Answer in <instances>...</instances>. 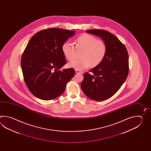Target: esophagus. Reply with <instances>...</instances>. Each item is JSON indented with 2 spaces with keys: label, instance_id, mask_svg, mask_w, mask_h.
<instances>
[{
  "label": "esophagus",
  "instance_id": "34e87169",
  "mask_svg": "<svg viewBox=\"0 0 151 151\" xmlns=\"http://www.w3.org/2000/svg\"><path fill=\"white\" fill-rule=\"evenodd\" d=\"M75 72H76V73H77V74H81V73H83V72L79 71V70H76Z\"/></svg>",
  "mask_w": 151,
  "mask_h": 151
}]
</instances>
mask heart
Masks as SVG:
<instances>
[{
    "label": "heart",
    "mask_w": 151,
    "mask_h": 151,
    "mask_svg": "<svg viewBox=\"0 0 151 151\" xmlns=\"http://www.w3.org/2000/svg\"><path fill=\"white\" fill-rule=\"evenodd\" d=\"M78 51L82 50L81 58L76 59L68 64L69 67L78 70H83L90 65L95 67L100 64L105 58L107 52L106 43L102 40L89 34H83L76 39V47L69 41L62 45V51L69 61L72 60Z\"/></svg>",
    "instance_id": "1"
}]
</instances>
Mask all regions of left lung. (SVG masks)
Returning <instances> with one entry per match:
<instances>
[{"mask_svg": "<svg viewBox=\"0 0 151 151\" xmlns=\"http://www.w3.org/2000/svg\"><path fill=\"white\" fill-rule=\"evenodd\" d=\"M86 32L103 39L107 52L101 63L90 70L92 74H83L81 87L90 99L103 101L112 96L128 76V52L119 39L109 32L103 29H89Z\"/></svg>", "mask_w": 151, "mask_h": 151, "instance_id": "left-lung-1", "label": "left lung"}]
</instances>
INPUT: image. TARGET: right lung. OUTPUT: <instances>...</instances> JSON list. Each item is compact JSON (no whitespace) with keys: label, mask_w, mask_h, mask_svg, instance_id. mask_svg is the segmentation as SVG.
<instances>
[{"label":"right lung","mask_w":151,"mask_h":151,"mask_svg":"<svg viewBox=\"0 0 151 151\" xmlns=\"http://www.w3.org/2000/svg\"><path fill=\"white\" fill-rule=\"evenodd\" d=\"M75 35L74 31L58 28L39 31L29 40L21 59L23 77L29 91L39 99H54L64 93L75 74L66 64L62 45Z\"/></svg>","instance_id":"obj_1"}]
</instances>
